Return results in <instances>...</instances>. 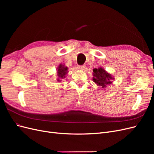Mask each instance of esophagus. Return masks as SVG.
I'll use <instances>...</instances> for the list:
<instances>
[{
  "instance_id": "34e87169",
  "label": "esophagus",
  "mask_w": 154,
  "mask_h": 154,
  "mask_svg": "<svg viewBox=\"0 0 154 154\" xmlns=\"http://www.w3.org/2000/svg\"><path fill=\"white\" fill-rule=\"evenodd\" d=\"M78 68L81 70H83V71H84V70L86 69V66L85 65H82V66H79Z\"/></svg>"
}]
</instances>
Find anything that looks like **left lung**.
I'll return each instance as SVG.
<instances>
[{
	"instance_id": "obj_1",
	"label": "left lung",
	"mask_w": 154,
	"mask_h": 154,
	"mask_svg": "<svg viewBox=\"0 0 154 154\" xmlns=\"http://www.w3.org/2000/svg\"><path fill=\"white\" fill-rule=\"evenodd\" d=\"M93 81L97 85H99L103 88H105L106 85L112 84V80L114 79L110 74L102 67L93 69Z\"/></svg>"
}]
</instances>
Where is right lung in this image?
Instances as JSON below:
<instances>
[{
	"mask_svg": "<svg viewBox=\"0 0 154 154\" xmlns=\"http://www.w3.org/2000/svg\"><path fill=\"white\" fill-rule=\"evenodd\" d=\"M67 67H66L64 65L60 64L57 68V76H58V82H61L62 79L65 78L67 73Z\"/></svg>",
	"mask_w": 154,
	"mask_h": 154,
	"instance_id": "obj_1",
	"label": "right lung"
}]
</instances>
